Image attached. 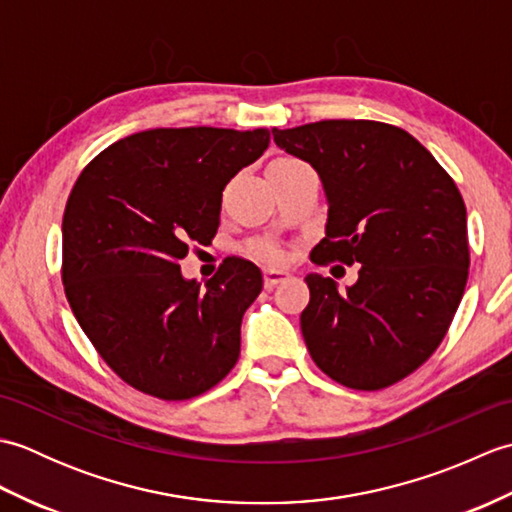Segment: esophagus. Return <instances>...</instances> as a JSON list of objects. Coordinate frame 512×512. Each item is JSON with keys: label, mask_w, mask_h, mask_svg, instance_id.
Returning <instances> with one entry per match:
<instances>
[{"label": "esophagus", "mask_w": 512, "mask_h": 512, "mask_svg": "<svg viewBox=\"0 0 512 512\" xmlns=\"http://www.w3.org/2000/svg\"><path fill=\"white\" fill-rule=\"evenodd\" d=\"M290 279V273H286V270H275V268H266L264 270V286L266 288H273L277 284H281V281Z\"/></svg>", "instance_id": "34e87169"}]
</instances>
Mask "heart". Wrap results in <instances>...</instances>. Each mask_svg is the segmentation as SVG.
Masks as SVG:
<instances>
[{"label":"heart","mask_w":512,"mask_h":512,"mask_svg":"<svg viewBox=\"0 0 512 512\" xmlns=\"http://www.w3.org/2000/svg\"><path fill=\"white\" fill-rule=\"evenodd\" d=\"M279 160H290V158H279ZM275 160V162H279ZM255 255L262 259L266 264H281L284 262V250L273 246V244H266V246H257L255 248Z\"/></svg>","instance_id":"obj_1"}]
</instances>
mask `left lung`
<instances>
[{
  "label": "left lung",
  "mask_w": 512,
  "mask_h": 512,
  "mask_svg": "<svg viewBox=\"0 0 512 512\" xmlns=\"http://www.w3.org/2000/svg\"><path fill=\"white\" fill-rule=\"evenodd\" d=\"M328 195L314 264H358V281L308 275L301 332L323 374L350 389L398 383L438 350L469 279L466 206L453 178L405 129L319 121L273 129Z\"/></svg>",
  "instance_id": "left-lung-1"
}]
</instances>
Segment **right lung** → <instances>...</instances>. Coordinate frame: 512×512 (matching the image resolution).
Instances as JSON below:
<instances>
[{"label":"right lung","instance_id":"add662e5","mask_svg":"<svg viewBox=\"0 0 512 512\" xmlns=\"http://www.w3.org/2000/svg\"><path fill=\"white\" fill-rule=\"evenodd\" d=\"M268 143V129H147L103 149L74 182L61 226L65 297L103 361L143 394L189 400L237 363L262 273L226 257L202 286L178 262L191 244H211L224 187Z\"/></svg>","mask_w":512,"mask_h":512}]
</instances>
